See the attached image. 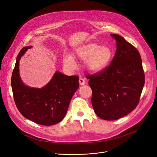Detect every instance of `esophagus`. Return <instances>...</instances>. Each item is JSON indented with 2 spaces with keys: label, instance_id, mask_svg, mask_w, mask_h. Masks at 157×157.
I'll return each instance as SVG.
<instances>
[{
  "label": "esophagus",
  "instance_id": "obj_1",
  "mask_svg": "<svg viewBox=\"0 0 157 157\" xmlns=\"http://www.w3.org/2000/svg\"><path fill=\"white\" fill-rule=\"evenodd\" d=\"M79 84H80V85H84V84H85V83H86V81H85V79H84V78H79Z\"/></svg>",
  "mask_w": 157,
  "mask_h": 157
}]
</instances>
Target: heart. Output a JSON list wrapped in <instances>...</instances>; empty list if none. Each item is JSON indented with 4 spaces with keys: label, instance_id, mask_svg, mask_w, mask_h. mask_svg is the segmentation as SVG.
Masks as SVG:
<instances>
[{
    "label": "heart",
    "instance_id": "b5f03b06",
    "mask_svg": "<svg viewBox=\"0 0 157 157\" xmlns=\"http://www.w3.org/2000/svg\"><path fill=\"white\" fill-rule=\"evenodd\" d=\"M113 57V52L107 46L97 43H89L78 48L75 58L84 61L86 68L91 72L98 73L104 70ZM64 65L69 69H74L76 63L73 58L66 55L63 59Z\"/></svg>",
    "mask_w": 157,
    "mask_h": 157
}]
</instances>
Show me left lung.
<instances>
[{"instance_id":"8db88e82","label":"left lung","mask_w":157,"mask_h":157,"mask_svg":"<svg viewBox=\"0 0 157 157\" xmlns=\"http://www.w3.org/2000/svg\"><path fill=\"white\" fill-rule=\"evenodd\" d=\"M110 35L117 45L113 60L102 71L86 78L93 91L91 103L96 114L104 120L115 121L137 106L145 75L138 50L122 36Z\"/></svg>"}]
</instances>
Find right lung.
<instances>
[{
	"instance_id": "obj_1",
	"label": "right lung",
	"mask_w": 157,
	"mask_h": 157,
	"mask_svg": "<svg viewBox=\"0 0 157 157\" xmlns=\"http://www.w3.org/2000/svg\"><path fill=\"white\" fill-rule=\"evenodd\" d=\"M30 48L24 47L17 57L11 79L14 101L21 114L27 119L40 125H53L64 117L70 101L79 87V77L56 71L42 88L25 86L18 73L19 61Z\"/></svg>"
}]
</instances>
